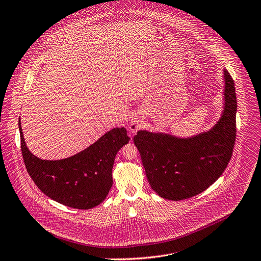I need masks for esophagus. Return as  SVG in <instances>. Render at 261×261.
Instances as JSON below:
<instances>
[{"label": "esophagus", "instance_id": "obj_1", "mask_svg": "<svg viewBox=\"0 0 261 261\" xmlns=\"http://www.w3.org/2000/svg\"><path fill=\"white\" fill-rule=\"evenodd\" d=\"M129 130L132 132V133H135L139 130L140 128V123L138 122V120H136V118H132L130 124H129Z\"/></svg>", "mask_w": 261, "mask_h": 261}]
</instances>
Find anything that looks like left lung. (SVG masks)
I'll list each match as a JSON object with an SVG mask.
<instances>
[{"label":"left lung","mask_w":261,"mask_h":261,"mask_svg":"<svg viewBox=\"0 0 261 261\" xmlns=\"http://www.w3.org/2000/svg\"><path fill=\"white\" fill-rule=\"evenodd\" d=\"M224 110L208 131L191 137L140 130L133 137L146 176L161 198L180 201L204 192L223 174L236 136L234 82L224 69Z\"/></svg>","instance_id":"8db88e82"}]
</instances>
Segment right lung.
<instances>
[{"mask_svg":"<svg viewBox=\"0 0 261 261\" xmlns=\"http://www.w3.org/2000/svg\"><path fill=\"white\" fill-rule=\"evenodd\" d=\"M18 128L27 172L45 196L76 209L93 208L106 199L112 186L116 153L130 139L124 127L111 129L83 151L59 160L33 155L25 143L20 118Z\"/></svg>","mask_w":261,"mask_h":261,"instance_id":"obj_1","label":"right lung"}]
</instances>
